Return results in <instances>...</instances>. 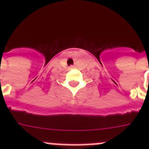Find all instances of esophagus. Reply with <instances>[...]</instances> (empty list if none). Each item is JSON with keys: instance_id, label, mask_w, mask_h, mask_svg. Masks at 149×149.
<instances>
[{"instance_id": "obj_1", "label": "esophagus", "mask_w": 149, "mask_h": 149, "mask_svg": "<svg viewBox=\"0 0 149 149\" xmlns=\"http://www.w3.org/2000/svg\"><path fill=\"white\" fill-rule=\"evenodd\" d=\"M70 68H73V65H71V66H70Z\"/></svg>"}]
</instances>
